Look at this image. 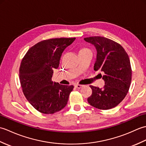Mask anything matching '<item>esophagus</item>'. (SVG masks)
Instances as JSON below:
<instances>
[{
	"instance_id": "1",
	"label": "esophagus",
	"mask_w": 146,
	"mask_h": 146,
	"mask_svg": "<svg viewBox=\"0 0 146 146\" xmlns=\"http://www.w3.org/2000/svg\"><path fill=\"white\" fill-rule=\"evenodd\" d=\"M75 86L76 88H81L82 86H83V85H78V84H76V85H75Z\"/></svg>"
}]
</instances>
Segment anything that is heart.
Instances as JSON below:
<instances>
[{
	"label": "heart",
	"instance_id": "obj_1",
	"mask_svg": "<svg viewBox=\"0 0 146 146\" xmlns=\"http://www.w3.org/2000/svg\"><path fill=\"white\" fill-rule=\"evenodd\" d=\"M86 49H86V48H83V49H80V51H83V50H86Z\"/></svg>",
	"mask_w": 146,
	"mask_h": 146
}]
</instances>
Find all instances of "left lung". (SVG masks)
<instances>
[{
  "instance_id": "obj_1",
  "label": "left lung",
  "mask_w": 146,
  "mask_h": 146,
  "mask_svg": "<svg viewBox=\"0 0 146 146\" xmlns=\"http://www.w3.org/2000/svg\"><path fill=\"white\" fill-rule=\"evenodd\" d=\"M97 50L95 71L104 73V88L90 86L92 94L88 104L101 110H108L119 105L125 97L131 85L132 70L129 56L119 43L104 37L84 38ZM101 75V74H100Z\"/></svg>"
}]
</instances>
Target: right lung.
I'll return each instance as SVG.
<instances>
[{"instance_id": "obj_1", "label": "right lung", "mask_w": 146, "mask_h": 146, "mask_svg": "<svg viewBox=\"0 0 146 146\" xmlns=\"http://www.w3.org/2000/svg\"><path fill=\"white\" fill-rule=\"evenodd\" d=\"M76 38H55L42 41L31 48L21 61L19 80L24 95L36 109L52 114L66 106L73 85L52 82L63 51Z\"/></svg>"}]
</instances>
